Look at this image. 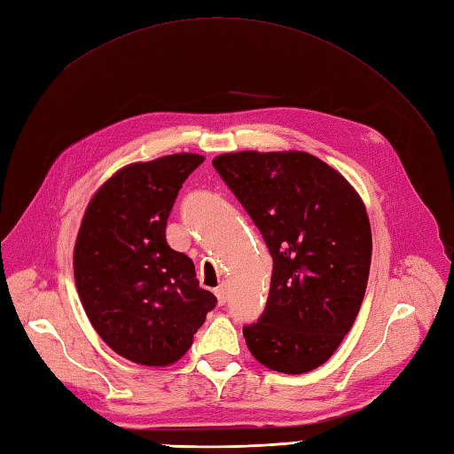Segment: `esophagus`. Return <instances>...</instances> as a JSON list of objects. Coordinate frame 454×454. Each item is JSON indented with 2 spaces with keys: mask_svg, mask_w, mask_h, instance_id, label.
<instances>
[{
  "mask_svg": "<svg viewBox=\"0 0 454 454\" xmlns=\"http://www.w3.org/2000/svg\"><path fill=\"white\" fill-rule=\"evenodd\" d=\"M215 294H216V298H218V304L222 306V304H226V298H228V293H226V286L224 285H220L216 291H215Z\"/></svg>",
  "mask_w": 454,
  "mask_h": 454,
  "instance_id": "34e87169",
  "label": "esophagus"
}]
</instances>
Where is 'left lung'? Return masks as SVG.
<instances>
[{
	"label": "left lung",
	"mask_w": 454,
	"mask_h": 454,
	"mask_svg": "<svg viewBox=\"0 0 454 454\" xmlns=\"http://www.w3.org/2000/svg\"><path fill=\"white\" fill-rule=\"evenodd\" d=\"M273 257L263 314L244 325L255 359L285 374L324 364L351 330L369 281L372 236L361 197L306 152L212 160Z\"/></svg>",
	"instance_id": "8db88e82"
}]
</instances>
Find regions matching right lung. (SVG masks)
I'll use <instances>...</instances> for the list:
<instances>
[{"label": "right lung", "instance_id": "obj_1", "mask_svg": "<svg viewBox=\"0 0 454 454\" xmlns=\"http://www.w3.org/2000/svg\"><path fill=\"white\" fill-rule=\"evenodd\" d=\"M205 161L173 153L132 163L95 192L74 249L80 301L114 353L148 366L181 359L215 310L191 259L166 242V224L183 183Z\"/></svg>", "mask_w": 454, "mask_h": 454}]
</instances>
